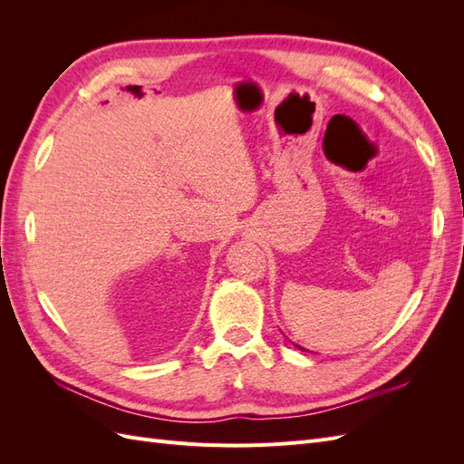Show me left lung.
I'll return each instance as SVG.
<instances>
[{
    "mask_svg": "<svg viewBox=\"0 0 464 464\" xmlns=\"http://www.w3.org/2000/svg\"><path fill=\"white\" fill-rule=\"evenodd\" d=\"M296 346H298V344H296ZM298 348L302 350V353H307V350H305V348H302V346H298Z\"/></svg>",
    "mask_w": 464,
    "mask_h": 464,
    "instance_id": "1",
    "label": "left lung"
}]
</instances>
